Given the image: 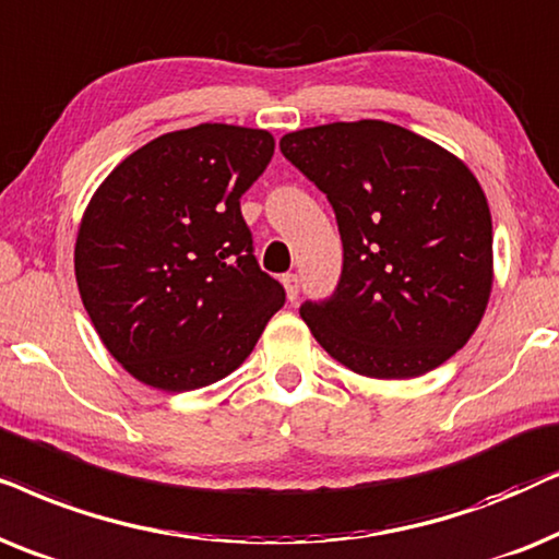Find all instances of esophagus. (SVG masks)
I'll use <instances>...</instances> for the list:
<instances>
[{
	"label": "esophagus",
	"mask_w": 559,
	"mask_h": 559,
	"mask_svg": "<svg viewBox=\"0 0 559 559\" xmlns=\"http://www.w3.org/2000/svg\"><path fill=\"white\" fill-rule=\"evenodd\" d=\"M281 284H284V288H286L288 301H296V296H299V275L286 273L284 278H281Z\"/></svg>",
	"instance_id": "esophagus-1"
}]
</instances>
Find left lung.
I'll list each match as a JSON object with an SVG mask.
<instances>
[{
  "instance_id": "left-lung-1",
  "label": "left lung",
  "mask_w": 559,
  "mask_h": 559,
  "mask_svg": "<svg viewBox=\"0 0 559 559\" xmlns=\"http://www.w3.org/2000/svg\"><path fill=\"white\" fill-rule=\"evenodd\" d=\"M281 151L326 193L345 250L332 299L301 307L314 340L381 381L440 368L493 288V225L473 170L383 119L288 132Z\"/></svg>"
}]
</instances>
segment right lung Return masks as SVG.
Returning <instances> with one entry per match:
<instances>
[{
	"label": "right lung",
	"instance_id": "add662e5",
	"mask_svg": "<svg viewBox=\"0 0 559 559\" xmlns=\"http://www.w3.org/2000/svg\"><path fill=\"white\" fill-rule=\"evenodd\" d=\"M267 130L204 122L130 153L81 217L73 267L109 355L181 393L252 353L286 292L260 271L240 197L273 158Z\"/></svg>",
	"mask_w": 559,
	"mask_h": 559
}]
</instances>
